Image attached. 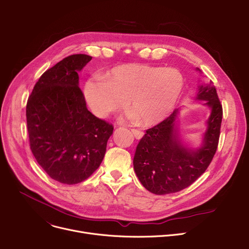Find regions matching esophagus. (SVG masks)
I'll use <instances>...</instances> for the list:
<instances>
[{
  "mask_svg": "<svg viewBox=\"0 0 249 249\" xmlns=\"http://www.w3.org/2000/svg\"><path fill=\"white\" fill-rule=\"evenodd\" d=\"M131 131H132V133H133V135L135 136L136 139H140L144 134L141 130H138V129H131Z\"/></svg>",
  "mask_w": 249,
  "mask_h": 249,
  "instance_id": "obj_1",
  "label": "esophagus"
}]
</instances>
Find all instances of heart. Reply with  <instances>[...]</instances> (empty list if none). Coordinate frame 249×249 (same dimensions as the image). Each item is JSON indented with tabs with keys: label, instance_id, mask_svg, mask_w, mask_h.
<instances>
[{
	"label": "heart",
	"instance_id": "b5f03b06",
	"mask_svg": "<svg viewBox=\"0 0 249 249\" xmlns=\"http://www.w3.org/2000/svg\"><path fill=\"white\" fill-rule=\"evenodd\" d=\"M184 86L183 76L172 68L146 64L116 66L103 75L91 78L84 96L92 113L99 118L127 105L133 109L132 118L153 125L171 112Z\"/></svg>",
	"mask_w": 249,
	"mask_h": 249
}]
</instances>
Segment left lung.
<instances>
[{
  "label": "left lung",
  "mask_w": 249,
  "mask_h": 249,
  "mask_svg": "<svg viewBox=\"0 0 249 249\" xmlns=\"http://www.w3.org/2000/svg\"><path fill=\"white\" fill-rule=\"evenodd\" d=\"M198 100H206L211 108L204 142L197 150L181 144L175 129L177 110L154 127L147 129L140 139L133 159L141 184L157 195L175 193L190 186L211 163L217 150L222 121V105L213 82L200 86Z\"/></svg>",
  "instance_id": "8db88e82"
}]
</instances>
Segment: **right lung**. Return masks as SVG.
I'll use <instances>...</instances> for the list:
<instances>
[{
    "label": "right lung",
    "instance_id": "obj_1",
    "mask_svg": "<svg viewBox=\"0 0 249 249\" xmlns=\"http://www.w3.org/2000/svg\"><path fill=\"white\" fill-rule=\"evenodd\" d=\"M92 60L75 54L39 78L26 107L30 148L43 170L64 184H77L98 169L113 125L86 107L78 71Z\"/></svg>",
    "mask_w": 249,
    "mask_h": 249
}]
</instances>
